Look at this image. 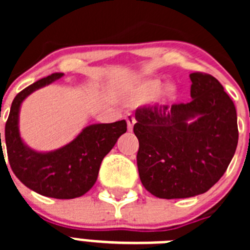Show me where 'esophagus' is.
<instances>
[{
    "label": "esophagus",
    "instance_id": "obj_1",
    "mask_svg": "<svg viewBox=\"0 0 250 250\" xmlns=\"http://www.w3.org/2000/svg\"><path fill=\"white\" fill-rule=\"evenodd\" d=\"M126 123H127V129H129V131H131L132 127H134V124L136 123L135 118L132 116V115H126Z\"/></svg>",
    "mask_w": 250,
    "mask_h": 250
}]
</instances>
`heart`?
Segmentation results:
<instances>
[{
    "instance_id": "obj_1",
    "label": "heart",
    "mask_w": 250,
    "mask_h": 250,
    "mask_svg": "<svg viewBox=\"0 0 250 250\" xmlns=\"http://www.w3.org/2000/svg\"><path fill=\"white\" fill-rule=\"evenodd\" d=\"M161 90V83L158 80H150L144 83L140 86V90H139V96L141 99H152L155 98L156 95L160 92ZM175 94V87L173 86H169L167 89V96H174Z\"/></svg>"
}]
</instances>
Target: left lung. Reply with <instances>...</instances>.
<instances>
[{
    "label": "left lung",
    "mask_w": 250,
    "mask_h": 250,
    "mask_svg": "<svg viewBox=\"0 0 250 250\" xmlns=\"http://www.w3.org/2000/svg\"><path fill=\"white\" fill-rule=\"evenodd\" d=\"M191 101L140 106L134 132L140 180L161 199L205 193L228 169L238 145L237 110L222 83L193 72Z\"/></svg>",
    "instance_id": "1"
}]
</instances>
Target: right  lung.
<instances>
[{"instance_id":"1","label":"right lung","mask_w":250,"mask_h":250,"mask_svg":"<svg viewBox=\"0 0 250 250\" xmlns=\"http://www.w3.org/2000/svg\"><path fill=\"white\" fill-rule=\"evenodd\" d=\"M62 75L55 72L16 95L6 121L4 140L11 169L22 184L48 198L74 199L94 187L101 161L114 147L118 139L126 132L127 125L125 120L94 124L86 126L70 144L55 151L37 152L26 146L19 131V112L22 101L40 87L62 77ZM0 154L3 155L2 143Z\"/></svg>"}]
</instances>
